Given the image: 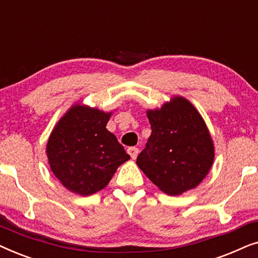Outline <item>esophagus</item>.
Instances as JSON below:
<instances>
[{
	"label": "esophagus",
	"mask_w": 258,
	"mask_h": 258,
	"mask_svg": "<svg viewBox=\"0 0 258 258\" xmlns=\"http://www.w3.org/2000/svg\"><path fill=\"white\" fill-rule=\"evenodd\" d=\"M128 154L130 155V157L133 158V160H135V158L137 157V155H139V153H140V150H139V148H136V147H130V148H128Z\"/></svg>",
	"instance_id": "esophagus-1"
}]
</instances>
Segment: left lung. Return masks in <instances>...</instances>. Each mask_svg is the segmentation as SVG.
Returning a JSON list of instances; mask_svg holds the SVG:
<instances>
[{"label": "left lung", "instance_id": "obj_1", "mask_svg": "<svg viewBox=\"0 0 258 258\" xmlns=\"http://www.w3.org/2000/svg\"><path fill=\"white\" fill-rule=\"evenodd\" d=\"M147 116L151 135L136 163L161 191L176 196L196 188L213 167L209 129L191 102L174 96Z\"/></svg>", "mask_w": 258, "mask_h": 258}]
</instances>
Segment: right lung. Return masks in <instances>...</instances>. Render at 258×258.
Returning a JSON list of instances; mask_svg holds the SVG:
<instances>
[{
    "label": "right lung",
    "mask_w": 258,
    "mask_h": 258,
    "mask_svg": "<svg viewBox=\"0 0 258 258\" xmlns=\"http://www.w3.org/2000/svg\"><path fill=\"white\" fill-rule=\"evenodd\" d=\"M111 114L76 103L52 129L45 148L48 163L72 192L89 196L104 189L119 165L130 158L105 128Z\"/></svg>",
    "instance_id": "1"
}]
</instances>
